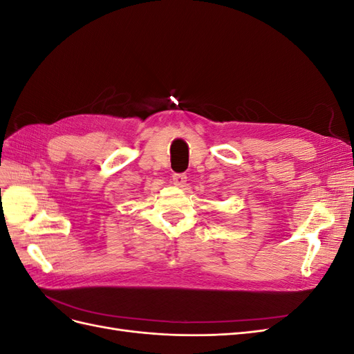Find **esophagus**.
<instances>
[{
	"instance_id": "1",
	"label": "esophagus",
	"mask_w": 354,
	"mask_h": 354,
	"mask_svg": "<svg viewBox=\"0 0 354 354\" xmlns=\"http://www.w3.org/2000/svg\"><path fill=\"white\" fill-rule=\"evenodd\" d=\"M171 181H173L174 186L183 187L186 185V181H187V176L185 173H174L173 178H171Z\"/></svg>"
}]
</instances>
